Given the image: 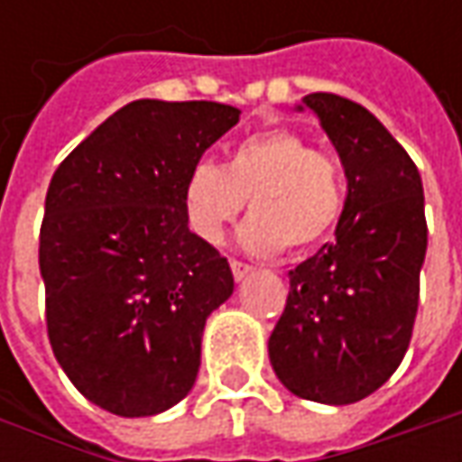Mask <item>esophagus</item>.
Instances as JSON below:
<instances>
[{
  "instance_id": "esophagus-1",
  "label": "esophagus",
  "mask_w": 462,
  "mask_h": 462,
  "mask_svg": "<svg viewBox=\"0 0 462 462\" xmlns=\"http://www.w3.org/2000/svg\"><path fill=\"white\" fill-rule=\"evenodd\" d=\"M231 273H234L236 280H244L249 273H254V267H252V264H246V262H239V259H231Z\"/></svg>"
}]
</instances>
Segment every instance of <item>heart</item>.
Masks as SVG:
<instances>
[{"label": "heart", "instance_id": "b5f03b06", "mask_svg": "<svg viewBox=\"0 0 462 462\" xmlns=\"http://www.w3.org/2000/svg\"><path fill=\"white\" fill-rule=\"evenodd\" d=\"M249 200L252 218L239 241L254 254L303 252L324 241L342 221L346 174L327 149H316L288 128L241 138L226 164L198 159L182 182L189 231L205 244H221L228 223Z\"/></svg>", "mask_w": 462, "mask_h": 462}]
</instances>
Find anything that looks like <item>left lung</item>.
<instances>
[{
    "instance_id": "obj_1",
    "label": "left lung",
    "mask_w": 462,
    "mask_h": 462,
    "mask_svg": "<svg viewBox=\"0 0 462 462\" xmlns=\"http://www.w3.org/2000/svg\"><path fill=\"white\" fill-rule=\"evenodd\" d=\"M346 174V205L331 244L291 270L285 310L270 337L282 385L306 401L345 406L370 396L403 360L427 254L417 164L363 105L303 97Z\"/></svg>"
}]
</instances>
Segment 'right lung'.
Listing matches in <instances>:
<instances>
[{"instance_id": "1", "label": "right lung", "mask_w": 462, "mask_h": 462, "mask_svg": "<svg viewBox=\"0 0 462 462\" xmlns=\"http://www.w3.org/2000/svg\"><path fill=\"white\" fill-rule=\"evenodd\" d=\"M239 123L221 102L135 99L63 159L45 195L41 275L53 355L84 399L153 417L189 393L228 259L187 228L182 182Z\"/></svg>"}]
</instances>
